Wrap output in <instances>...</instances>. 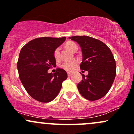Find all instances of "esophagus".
I'll return each instance as SVG.
<instances>
[{
	"label": "esophagus",
	"mask_w": 134,
	"mask_h": 134,
	"mask_svg": "<svg viewBox=\"0 0 134 134\" xmlns=\"http://www.w3.org/2000/svg\"><path fill=\"white\" fill-rule=\"evenodd\" d=\"M67 74H68V77H70V76H71V75H72V73H70V72H68Z\"/></svg>",
	"instance_id": "obj_1"
}]
</instances>
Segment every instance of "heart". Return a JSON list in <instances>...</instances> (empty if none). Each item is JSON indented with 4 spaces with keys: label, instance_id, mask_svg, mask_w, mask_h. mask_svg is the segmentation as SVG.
<instances>
[{
    "label": "heart",
    "instance_id": "obj_1",
    "mask_svg": "<svg viewBox=\"0 0 134 134\" xmlns=\"http://www.w3.org/2000/svg\"><path fill=\"white\" fill-rule=\"evenodd\" d=\"M65 46L68 49H69L71 52H75L78 49L77 44L73 41H68L65 44ZM59 48H57L54 52V57L55 60L59 59ZM77 65H78V61H76V60H71V61L63 62L60 65V67L67 71H71L77 67Z\"/></svg>",
    "mask_w": 134,
    "mask_h": 134
}]
</instances>
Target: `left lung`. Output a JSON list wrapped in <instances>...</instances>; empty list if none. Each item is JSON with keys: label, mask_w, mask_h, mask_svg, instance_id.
I'll return each mask as SVG.
<instances>
[{"label": "left lung", "mask_w": 134, "mask_h": 134, "mask_svg": "<svg viewBox=\"0 0 134 134\" xmlns=\"http://www.w3.org/2000/svg\"><path fill=\"white\" fill-rule=\"evenodd\" d=\"M76 41L82 49V70L88 71L82 75V80L77 85L83 97L90 101L102 98L108 93L116 74V61L110 48L97 39L87 36L69 37Z\"/></svg>", "instance_id": "8db88e82"}]
</instances>
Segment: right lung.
Wrapping results in <instances>:
<instances>
[{
    "label": "right lung",
    "instance_id": "1",
    "mask_svg": "<svg viewBox=\"0 0 134 134\" xmlns=\"http://www.w3.org/2000/svg\"><path fill=\"white\" fill-rule=\"evenodd\" d=\"M65 40L66 37L38 38L27 43L20 50L17 63L20 79L29 94L37 101H52L67 79V73L63 69L57 68L54 73H48L50 68L56 66L54 50Z\"/></svg>",
    "mask_w": 134,
    "mask_h": 134
}]
</instances>
